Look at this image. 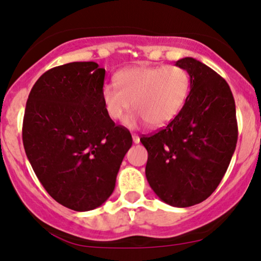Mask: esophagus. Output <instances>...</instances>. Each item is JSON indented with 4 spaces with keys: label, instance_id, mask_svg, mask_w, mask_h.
<instances>
[{
    "label": "esophagus",
    "instance_id": "34e87169",
    "mask_svg": "<svg viewBox=\"0 0 261 261\" xmlns=\"http://www.w3.org/2000/svg\"><path fill=\"white\" fill-rule=\"evenodd\" d=\"M133 141H134V143H140V137L137 136V135H133Z\"/></svg>",
    "mask_w": 261,
    "mask_h": 261
}]
</instances>
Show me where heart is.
<instances>
[{
  "mask_svg": "<svg viewBox=\"0 0 261 261\" xmlns=\"http://www.w3.org/2000/svg\"><path fill=\"white\" fill-rule=\"evenodd\" d=\"M115 82L101 88L103 106L114 120H121L134 107L136 113L125 121L130 127L143 121L152 127L168 124L181 110L190 89V77L178 66H135L120 71Z\"/></svg>",
  "mask_w": 261,
  "mask_h": 261,
  "instance_id": "heart-1",
  "label": "heart"
}]
</instances>
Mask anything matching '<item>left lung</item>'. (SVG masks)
<instances>
[{"label": "left lung", "instance_id": "left-lung-1", "mask_svg": "<svg viewBox=\"0 0 261 261\" xmlns=\"http://www.w3.org/2000/svg\"><path fill=\"white\" fill-rule=\"evenodd\" d=\"M190 93L178 115L140 141L148 152L146 178L163 202L189 207L216 190L234 153L238 127L228 83L193 58L178 60Z\"/></svg>", "mask_w": 261, "mask_h": 261}]
</instances>
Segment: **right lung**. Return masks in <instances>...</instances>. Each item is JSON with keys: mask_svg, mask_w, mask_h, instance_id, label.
I'll use <instances>...</instances> for the list:
<instances>
[{"mask_svg": "<svg viewBox=\"0 0 261 261\" xmlns=\"http://www.w3.org/2000/svg\"><path fill=\"white\" fill-rule=\"evenodd\" d=\"M104 76L93 61L54 67L35 82L25 106L23 145L33 170L54 200L80 212L109 199L133 145L103 106Z\"/></svg>", "mask_w": 261, "mask_h": 261, "instance_id": "1", "label": "right lung"}]
</instances>
